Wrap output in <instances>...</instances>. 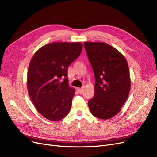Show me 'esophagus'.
Segmentation results:
<instances>
[{
	"label": "esophagus",
	"instance_id": "esophagus-1",
	"mask_svg": "<svg viewBox=\"0 0 157 157\" xmlns=\"http://www.w3.org/2000/svg\"><path fill=\"white\" fill-rule=\"evenodd\" d=\"M77 90H78V92L79 94H82V93H83V88H78Z\"/></svg>",
	"mask_w": 157,
	"mask_h": 157
}]
</instances>
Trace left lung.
I'll list each match as a JSON object with an SVG mask.
<instances>
[{"label":"left lung","mask_w":157,"mask_h":157,"mask_svg":"<svg viewBox=\"0 0 157 157\" xmlns=\"http://www.w3.org/2000/svg\"><path fill=\"white\" fill-rule=\"evenodd\" d=\"M95 79L94 97L88 102L94 116L108 120L117 115L130 90L127 62L120 52L105 43L85 42Z\"/></svg>","instance_id":"obj_1"}]
</instances>
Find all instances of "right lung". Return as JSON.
Segmentation results:
<instances>
[{"mask_svg":"<svg viewBox=\"0 0 157 157\" xmlns=\"http://www.w3.org/2000/svg\"><path fill=\"white\" fill-rule=\"evenodd\" d=\"M81 43H52L32 56L27 73V89L37 111L59 121L69 114L76 90L68 85L69 65L81 54Z\"/></svg>","mask_w":157,"mask_h":157,"instance_id":"1","label":"right lung"}]
</instances>
